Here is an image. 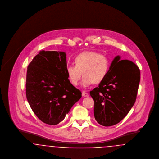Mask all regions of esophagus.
Instances as JSON below:
<instances>
[{"label":"esophagus","instance_id":"obj_1","mask_svg":"<svg viewBox=\"0 0 159 159\" xmlns=\"http://www.w3.org/2000/svg\"><path fill=\"white\" fill-rule=\"evenodd\" d=\"M82 95L84 97H89V94L86 91H82Z\"/></svg>","mask_w":159,"mask_h":159}]
</instances>
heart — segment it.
I'll use <instances>...</instances> for the list:
<instances>
[{
	"mask_svg": "<svg viewBox=\"0 0 159 159\" xmlns=\"http://www.w3.org/2000/svg\"><path fill=\"white\" fill-rule=\"evenodd\" d=\"M75 64H68L66 72L68 80L73 86H77L83 74L82 85L90 86L103 81L110 69V61L104 54L93 51H84L75 58Z\"/></svg>",
	"mask_w": 159,
	"mask_h": 159,
	"instance_id": "obj_1",
	"label": "heart"
}]
</instances>
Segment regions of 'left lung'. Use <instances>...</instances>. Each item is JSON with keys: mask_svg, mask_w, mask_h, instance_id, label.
<instances>
[{"mask_svg": "<svg viewBox=\"0 0 159 159\" xmlns=\"http://www.w3.org/2000/svg\"><path fill=\"white\" fill-rule=\"evenodd\" d=\"M140 81L139 69L128 60L114 59L108 73L98 86L90 92L94 100V117L105 127L120 122L136 101Z\"/></svg>", "mask_w": 159, "mask_h": 159, "instance_id": "8db88e82", "label": "left lung"}]
</instances>
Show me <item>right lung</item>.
Listing matches in <instances>:
<instances>
[{"label": "right lung", "instance_id": "right-lung-1", "mask_svg": "<svg viewBox=\"0 0 159 159\" xmlns=\"http://www.w3.org/2000/svg\"><path fill=\"white\" fill-rule=\"evenodd\" d=\"M66 67V52L43 50L27 67V101L38 118L49 125L62 121L81 97V92L68 80Z\"/></svg>", "mask_w": 159, "mask_h": 159}]
</instances>
